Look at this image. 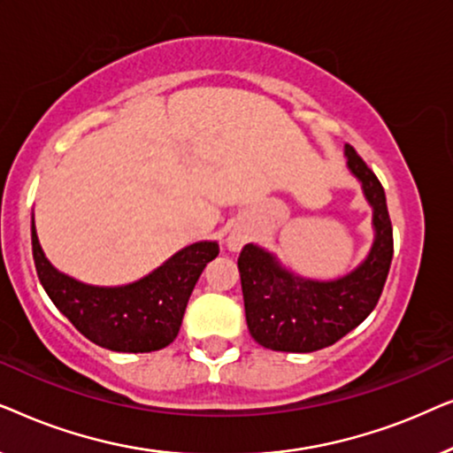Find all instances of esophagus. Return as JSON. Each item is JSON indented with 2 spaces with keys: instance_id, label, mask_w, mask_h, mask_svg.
I'll list each match as a JSON object with an SVG mask.
<instances>
[{
  "instance_id": "1",
  "label": "esophagus",
  "mask_w": 453,
  "mask_h": 453,
  "mask_svg": "<svg viewBox=\"0 0 453 453\" xmlns=\"http://www.w3.org/2000/svg\"><path fill=\"white\" fill-rule=\"evenodd\" d=\"M245 241H247L245 234L231 233V234H228V239H226V245H228V250H231V251H239L241 247L245 245Z\"/></svg>"
}]
</instances>
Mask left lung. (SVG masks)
Returning <instances> with one entry per match:
<instances>
[{"instance_id": "1", "label": "left lung", "mask_w": 453, "mask_h": 453, "mask_svg": "<svg viewBox=\"0 0 453 453\" xmlns=\"http://www.w3.org/2000/svg\"><path fill=\"white\" fill-rule=\"evenodd\" d=\"M346 165L363 183L373 208L375 241L365 262L338 280L319 282L295 276L257 245L239 253L241 288L251 338L264 349L313 352L332 346L373 311L394 256L392 220L380 179L350 144Z\"/></svg>"}]
</instances>
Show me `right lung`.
Instances as JSON below:
<instances>
[{"label":"right lung","mask_w":453,"mask_h":453,"mask_svg":"<svg viewBox=\"0 0 453 453\" xmlns=\"http://www.w3.org/2000/svg\"><path fill=\"white\" fill-rule=\"evenodd\" d=\"M216 256V241H200L138 282L90 287L49 264L33 222V257L49 299L82 336L115 352H152L169 346L181 327L197 278Z\"/></svg>","instance_id":"right-lung-1"}]
</instances>
